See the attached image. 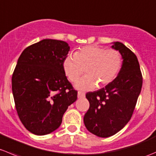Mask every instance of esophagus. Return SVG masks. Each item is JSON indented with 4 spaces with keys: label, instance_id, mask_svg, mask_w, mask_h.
Wrapping results in <instances>:
<instances>
[{
    "label": "esophagus",
    "instance_id": "34e87169",
    "mask_svg": "<svg viewBox=\"0 0 156 156\" xmlns=\"http://www.w3.org/2000/svg\"><path fill=\"white\" fill-rule=\"evenodd\" d=\"M86 95V93L84 92H81V91H79L78 92V98H83Z\"/></svg>",
    "mask_w": 156,
    "mask_h": 156
}]
</instances>
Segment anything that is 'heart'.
Wrapping results in <instances>:
<instances>
[{"instance_id":"b5f03b06","label":"heart","mask_w":156,"mask_h":156,"mask_svg":"<svg viewBox=\"0 0 156 156\" xmlns=\"http://www.w3.org/2000/svg\"><path fill=\"white\" fill-rule=\"evenodd\" d=\"M63 70L71 82H76L84 73L88 75L76 83L80 89H92L106 86L118 76L122 67V56L118 50L105 49L98 45H86L74 55H67L63 61Z\"/></svg>"}]
</instances>
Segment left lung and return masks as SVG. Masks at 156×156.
Returning a JSON list of instances; mask_svg holds the SVG:
<instances>
[{"label":"left lung","mask_w":156,"mask_h":156,"mask_svg":"<svg viewBox=\"0 0 156 156\" xmlns=\"http://www.w3.org/2000/svg\"><path fill=\"white\" fill-rule=\"evenodd\" d=\"M112 48L121 53L123 64L118 76L105 87L86 94L89 108L84 116L87 130L99 137L115 135L132 117L143 86V76L135 54L123 43Z\"/></svg>","instance_id":"left-lung-1"}]
</instances>
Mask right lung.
I'll return each instance as SVG.
<instances>
[{"instance_id": "1", "label": "right lung", "mask_w": 156, "mask_h": 156, "mask_svg": "<svg viewBox=\"0 0 156 156\" xmlns=\"http://www.w3.org/2000/svg\"><path fill=\"white\" fill-rule=\"evenodd\" d=\"M70 51L66 41L43 39L24 49L12 76L15 107L32 133L46 135L61 126L77 91L68 81L63 61Z\"/></svg>"}]
</instances>
